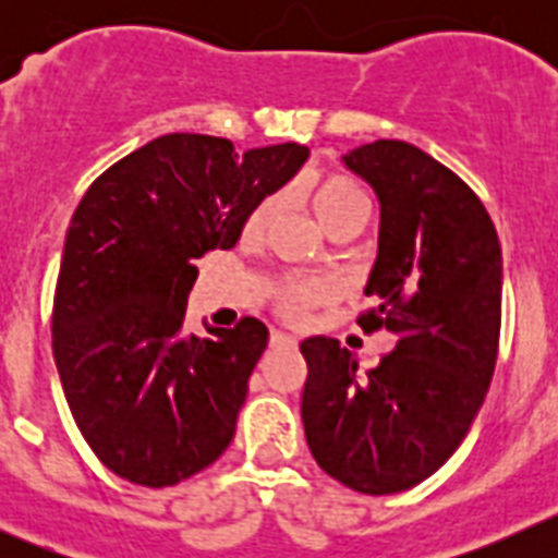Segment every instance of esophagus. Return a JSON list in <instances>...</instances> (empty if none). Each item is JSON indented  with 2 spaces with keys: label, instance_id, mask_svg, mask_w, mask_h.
<instances>
[{
  "label": "esophagus",
  "instance_id": "obj_1",
  "mask_svg": "<svg viewBox=\"0 0 558 558\" xmlns=\"http://www.w3.org/2000/svg\"><path fill=\"white\" fill-rule=\"evenodd\" d=\"M295 347V338L288 332H279V329H274L270 332V349H293Z\"/></svg>",
  "mask_w": 558,
  "mask_h": 558
}]
</instances>
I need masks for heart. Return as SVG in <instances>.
Masks as SVG:
<instances>
[{
    "label": "heart",
    "mask_w": 558,
    "mask_h": 558,
    "mask_svg": "<svg viewBox=\"0 0 558 558\" xmlns=\"http://www.w3.org/2000/svg\"><path fill=\"white\" fill-rule=\"evenodd\" d=\"M310 201H313V209L318 215V220L324 223V229L335 226L338 220L347 218H366L368 211V198L366 192L360 190L352 179L347 175H324V179L315 181L310 186ZM276 198H265L254 206L248 218H245L243 234L248 240H256L268 231V226L276 218ZM329 299V288L324 282H315V279H299V282H288L279 290V299H276V307L279 313L288 318V322H304L310 313H313L318 304H324Z\"/></svg>",
    "instance_id": "b5f03b06"
}]
</instances>
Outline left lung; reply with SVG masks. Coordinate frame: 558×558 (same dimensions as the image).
Segmentation results:
<instances>
[{
  "label": "left lung",
  "mask_w": 558,
  "mask_h": 558,
  "mask_svg": "<svg viewBox=\"0 0 558 558\" xmlns=\"http://www.w3.org/2000/svg\"><path fill=\"white\" fill-rule=\"evenodd\" d=\"M379 201L377 263L357 315L397 347L357 374V354L307 338L302 418L324 472L360 495L405 492L458 450L481 411L500 343L502 254L495 223L450 167L399 140L343 156Z\"/></svg>",
  "instance_id": "obj_1"
}]
</instances>
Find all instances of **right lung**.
<instances>
[{
  "instance_id": "1",
  "label": "right lung",
  "mask_w": 558,
  "mask_h": 558,
  "mask_svg": "<svg viewBox=\"0 0 558 558\" xmlns=\"http://www.w3.org/2000/svg\"><path fill=\"white\" fill-rule=\"evenodd\" d=\"M307 156L295 142L240 156L220 136L167 133L108 167L77 204L52 354L69 411L113 475L165 489L231 445L268 327L240 318L211 338L181 335L195 259L231 248Z\"/></svg>"
}]
</instances>
